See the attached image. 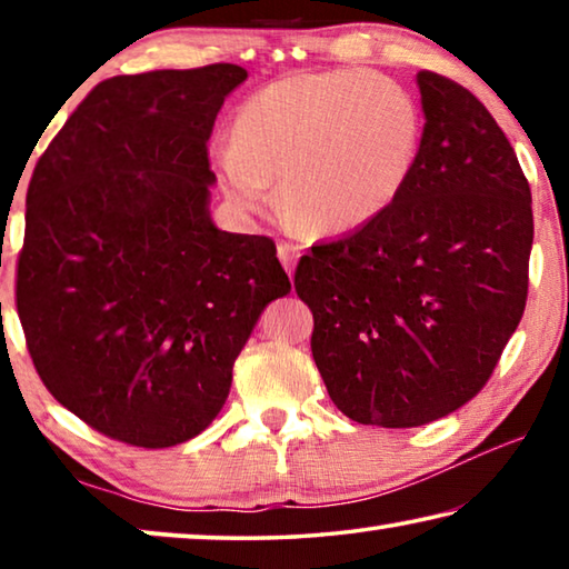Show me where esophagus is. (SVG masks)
I'll list each match as a JSON object with an SVG mask.
<instances>
[{"instance_id": "34e87169", "label": "esophagus", "mask_w": 569, "mask_h": 569, "mask_svg": "<svg viewBox=\"0 0 569 569\" xmlns=\"http://www.w3.org/2000/svg\"><path fill=\"white\" fill-rule=\"evenodd\" d=\"M278 261L283 263L286 273L291 276L293 268H296V261H298V248L288 246V243H278Z\"/></svg>"}]
</instances>
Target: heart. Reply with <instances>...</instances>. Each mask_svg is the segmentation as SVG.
<instances>
[{
    "label": "heart",
    "mask_w": 569,
    "mask_h": 569,
    "mask_svg": "<svg viewBox=\"0 0 569 569\" xmlns=\"http://www.w3.org/2000/svg\"><path fill=\"white\" fill-rule=\"evenodd\" d=\"M419 148L421 112L399 82L361 70L301 72L240 102L213 170L243 213L266 208L278 182L296 223L351 233L399 203Z\"/></svg>",
    "instance_id": "heart-1"
}]
</instances>
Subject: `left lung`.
<instances>
[{"instance_id": "1", "label": "left lung", "mask_w": 569, "mask_h": 569, "mask_svg": "<svg viewBox=\"0 0 569 569\" xmlns=\"http://www.w3.org/2000/svg\"><path fill=\"white\" fill-rule=\"evenodd\" d=\"M419 162L377 223L311 248L296 293L331 401L371 427L437 421L477 397L527 301L532 192L489 110L419 72Z\"/></svg>"}]
</instances>
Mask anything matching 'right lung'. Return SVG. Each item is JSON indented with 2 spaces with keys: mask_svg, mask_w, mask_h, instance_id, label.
I'll return each mask as SVG.
<instances>
[{
  "mask_svg": "<svg viewBox=\"0 0 569 569\" xmlns=\"http://www.w3.org/2000/svg\"><path fill=\"white\" fill-rule=\"evenodd\" d=\"M238 64L100 82L37 160L17 313L34 369L124 445L198 437L266 306L291 291L266 236L210 218L206 142Z\"/></svg>",
  "mask_w": 569,
  "mask_h": 569,
  "instance_id": "obj_1",
  "label": "right lung"
}]
</instances>
